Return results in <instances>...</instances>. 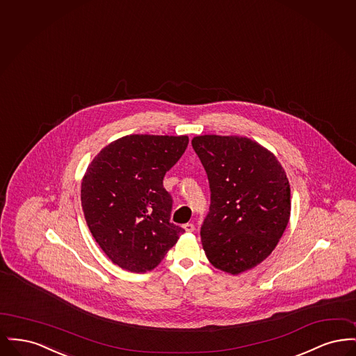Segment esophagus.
<instances>
[{"mask_svg": "<svg viewBox=\"0 0 356 356\" xmlns=\"http://www.w3.org/2000/svg\"><path fill=\"white\" fill-rule=\"evenodd\" d=\"M183 228L186 229V232H193L195 231V225L193 224H191V222H186L183 225Z\"/></svg>", "mask_w": 356, "mask_h": 356, "instance_id": "obj_1", "label": "esophagus"}]
</instances>
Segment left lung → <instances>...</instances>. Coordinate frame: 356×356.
Returning a JSON list of instances; mask_svg holds the SVG:
<instances>
[{
    "label": "left lung",
    "mask_w": 356,
    "mask_h": 356,
    "mask_svg": "<svg viewBox=\"0 0 356 356\" xmlns=\"http://www.w3.org/2000/svg\"><path fill=\"white\" fill-rule=\"evenodd\" d=\"M211 205L200 231L213 267L237 275L267 259L291 215L287 175L273 153L241 136H196Z\"/></svg>",
    "instance_id": "left-lung-1"
}]
</instances>
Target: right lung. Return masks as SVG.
Wrapping results in <instances>:
<instances>
[{"label": "right lung", "instance_id": "add662e5", "mask_svg": "<svg viewBox=\"0 0 356 356\" xmlns=\"http://www.w3.org/2000/svg\"><path fill=\"white\" fill-rule=\"evenodd\" d=\"M188 141V136H124L102 148L85 172V220L122 270L151 271L184 234L170 221L172 196L163 180Z\"/></svg>", "mask_w": 356, "mask_h": 356}]
</instances>
